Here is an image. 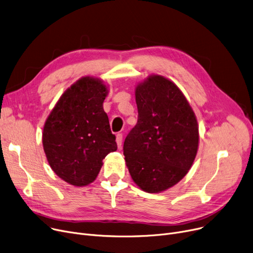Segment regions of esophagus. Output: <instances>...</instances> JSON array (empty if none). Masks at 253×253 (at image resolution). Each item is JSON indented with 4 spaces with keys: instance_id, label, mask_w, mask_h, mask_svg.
Returning <instances> with one entry per match:
<instances>
[{
    "instance_id": "34e87169",
    "label": "esophagus",
    "mask_w": 253,
    "mask_h": 253,
    "mask_svg": "<svg viewBox=\"0 0 253 253\" xmlns=\"http://www.w3.org/2000/svg\"><path fill=\"white\" fill-rule=\"evenodd\" d=\"M116 143H117L118 148L122 147V145H123V134H117L116 135Z\"/></svg>"
}]
</instances>
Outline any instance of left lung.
<instances>
[{
  "instance_id": "1",
  "label": "left lung",
  "mask_w": 253,
  "mask_h": 253,
  "mask_svg": "<svg viewBox=\"0 0 253 253\" xmlns=\"http://www.w3.org/2000/svg\"><path fill=\"white\" fill-rule=\"evenodd\" d=\"M138 122L124 144L134 182L156 194L178 183L189 171L199 147L194 110L174 82L150 75L135 90Z\"/></svg>"
}]
</instances>
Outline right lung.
I'll return each mask as SVG.
<instances>
[{"instance_id":"add662e5","label":"right lung","mask_w":253,"mask_h":253,"mask_svg":"<svg viewBox=\"0 0 253 253\" xmlns=\"http://www.w3.org/2000/svg\"><path fill=\"white\" fill-rule=\"evenodd\" d=\"M108 92L101 79L82 77L62 94L46 119L42 143L48 164L69 184L93 182L106 155L117 149L103 109Z\"/></svg>"}]
</instances>
